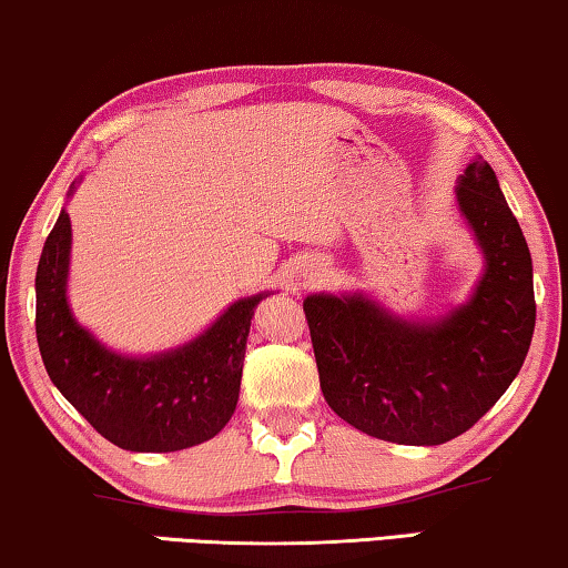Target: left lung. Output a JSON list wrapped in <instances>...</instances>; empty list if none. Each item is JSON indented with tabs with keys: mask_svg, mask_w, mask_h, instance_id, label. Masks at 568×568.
<instances>
[{
	"mask_svg": "<svg viewBox=\"0 0 568 568\" xmlns=\"http://www.w3.org/2000/svg\"><path fill=\"white\" fill-rule=\"evenodd\" d=\"M455 201L484 254L466 303L414 322L361 291L303 301L326 404L378 440L443 445L463 435L499 402L530 349L532 260L489 162L466 166Z\"/></svg>",
	"mask_w": 568,
	"mask_h": 568,
	"instance_id": "1",
	"label": "left lung"
}]
</instances>
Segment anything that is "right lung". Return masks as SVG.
<instances>
[{"mask_svg": "<svg viewBox=\"0 0 568 568\" xmlns=\"http://www.w3.org/2000/svg\"><path fill=\"white\" fill-rule=\"evenodd\" d=\"M77 182L69 187L74 195ZM71 221L61 207L36 273V334L53 386L123 450L174 453L211 440L239 402L246 337L267 293L231 303L185 345L146 357L115 353L69 306Z\"/></svg>", "mask_w": 568, "mask_h": 568, "instance_id": "right-lung-1", "label": "right lung"}]
</instances>
